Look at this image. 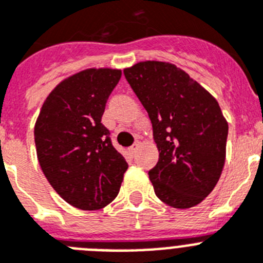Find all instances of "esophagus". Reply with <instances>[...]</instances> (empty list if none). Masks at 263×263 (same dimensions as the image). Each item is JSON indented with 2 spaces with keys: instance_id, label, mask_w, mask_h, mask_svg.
<instances>
[{
  "instance_id": "obj_1",
  "label": "esophagus",
  "mask_w": 263,
  "mask_h": 263,
  "mask_svg": "<svg viewBox=\"0 0 263 263\" xmlns=\"http://www.w3.org/2000/svg\"><path fill=\"white\" fill-rule=\"evenodd\" d=\"M139 146H141V143H139L138 141H136V142H134L133 145L130 146V152H132V153H136L137 150H138V147H139Z\"/></svg>"
}]
</instances>
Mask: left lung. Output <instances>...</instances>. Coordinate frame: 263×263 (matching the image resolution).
I'll return each mask as SVG.
<instances>
[{"mask_svg":"<svg viewBox=\"0 0 263 263\" xmlns=\"http://www.w3.org/2000/svg\"><path fill=\"white\" fill-rule=\"evenodd\" d=\"M124 75L153 124L159 159L148 171L167 205H197L217 184L225 163L228 122L215 97L167 62H139Z\"/></svg>","mask_w":263,"mask_h":263,"instance_id":"obj_1","label":"left lung"}]
</instances>
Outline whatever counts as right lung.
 Returning a JSON list of instances; mask_svg holds the SVG:
<instances>
[{"mask_svg": "<svg viewBox=\"0 0 263 263\" xmlns=\"http://www.w3.org/2000/svg\"><path fill=\"white\" fill-rule=\"evenodd\" d=\"M120 69L88 68L64 79L45 100L34 127L36 155L48 183L79 210L115 200L127 170L101 124Z\"/></svg>", "mask_w": 263, "mask_h": 263, "instance_id": "obj_1", "label": "right lung"}]
</instances>
